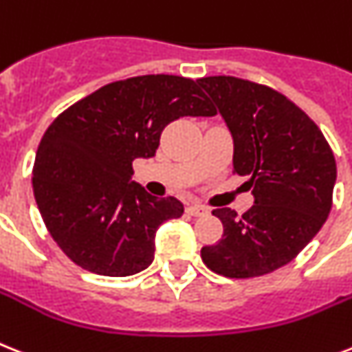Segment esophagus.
Instances as JSON below:
<instances>
[{
  "mask_svg": "<svg viewBox=\"0 0 352 352\" xmlns=\"http://www.w3.org/2000/svg\"><path fill=\"white\" fill-rule=\"evenodd\" d=\"M186 213L191 217H201L208 213V208H204L202 204H190L188 208H186Z\"/></svg>",
  "mask_w": 352,
  "mask_h": 352,
  "instance_id": "esophagus-1",
  "label": "esophagus"
}]
</instances>
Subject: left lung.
<instances>
[{
    "instance_id": "1",
    "label": "left lung",
    "mask_w": 352,
    "mask_h": 352,
    "mask_svg": "<svg viewBox=\"0 0 352 352\" xmlns=\"http://www.w3.org/2000/svg\"><path fill=\"white\" fill-rule=\"evenodd\" d=\"M233 137V173L248 175L255 204L239 217L213 215L222 239L201 250L202 262L228 278H251L282 265L313 241L333 206L336 162L305 111L273 88L231 76L199 79Z\"/></svg>"
}]
</instances>
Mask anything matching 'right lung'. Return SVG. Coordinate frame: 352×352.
<instances>
[{
  "mask_svg": "<svg viewBox=\"0 0 352 352\" xmlns=\"http://www.w3.org/2000/svg\"><path fill=\"white\" fill-rule=\"evenodd\" d=\"M215 113L193 79L166 74L110 82L59 113L37 148L32 188L63 253L96 275L146 270L159 226L184 206L131 181V162L155 155L171 121Z\"/></svg>",
  "mask_w": 352,
  "mask_h": 352,
  "instance_id": "1",
  "label": "right lung"
}]
</instances>
